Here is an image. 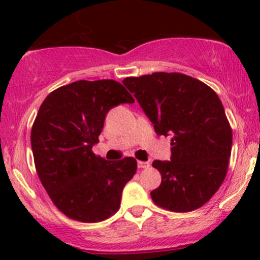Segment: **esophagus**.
<instances>
[{
  "label": "esophagus",
  "instance_id": "1",
  "mask_svg": "<svg viewBox=\"0 0 260 260\" xmlns=\"http://www.w3.org/2000/svg\"><path fill=\"white\" fill-rule=\"evenodd\" d=\"M137 165H138V169H148L149 167V162H146V161H138Z\"/></svg>",
  "mask_w": 260,
  "mask_h": 260
}]
</instances>
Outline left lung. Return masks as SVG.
Masks as SVG:
<instances>
[{
    "label": "left lung",
    "mask_w": 260,
    "mask_h": 260,
    "mask_svg": "<svg viewBox=\"0 0 260 260\" xmlns=\"http://www.w3.org/2000/svg\"><path fill=\"white\" fill-rule=\"evenodd\" d=\"M158 136H172L171 161H153L161 185L151 192L159 208L187 212L219 190L228 172L233 132L217 94L181 73H153L123 80Z\"/></svg>",
    "instance_id": "8db88e82"
}]
</instances>
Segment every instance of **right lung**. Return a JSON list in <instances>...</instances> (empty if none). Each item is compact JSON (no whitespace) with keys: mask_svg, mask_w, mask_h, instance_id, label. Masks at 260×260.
I'll return each mask as SVG.
<instances>
[{"mask_svg":"<svg viewBox=\"0 0 260 260\" xmlns=\"http://www.w3.org/2000/svg\"><path fill=\"white\" fill-rule=\"evenodd\" d=\"M122 103L135 99L120 83L103 79L60 86L40 106L31 129L36 171L54 205L70 219H108L137 171L133 157L108 162L91 151L107 113Z\"/></svg>","mask_w":260,"mask_h":260,"instance_id":"right-lung-1","label":"right lung"}]
</instances>
